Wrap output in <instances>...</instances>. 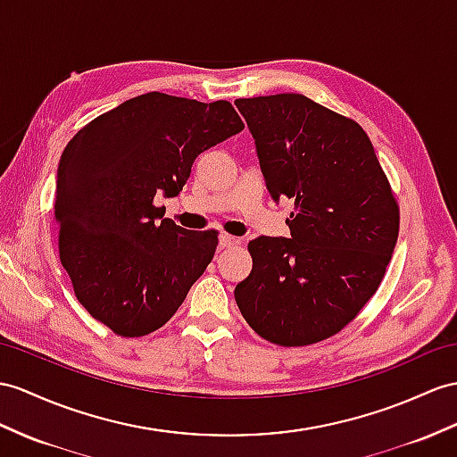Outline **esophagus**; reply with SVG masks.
Segmentation results:
<instances>
[{"instance_id": "1", "label": "esophagus", "mask_w": 457, "mask_h": 457, "mask_svg": "<svg viewBox=\"0 0 457 457\" xmlns=\"http://www.w3.org/2000/svg\"><path fill=\"white\" fill-rule=\"evenodd\" d=\"M219 244H220V248H232V246H238V244H240V238H237V237H230V235H220Z\"/></svg>"}]
</instances>
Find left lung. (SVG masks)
Segmentation results:
<instances>
[{"instance_id":"1","label":"left lung","mask_w":457,"mask_h":457,"mask_svg":"<svg viewBox=\"0 0 457 457\" xmlns=\"http://www.w3.org/2000/svg\"><path fill=\"white\" fill-rule=\"evenodd\" d=\"M235 104L267 190L295 202L291 238L250 240L252 271L235 288L237 304L258 336L281 347L324 341L384 279L399 232L392 186L354 120L296 93Z\"/></svg>"}]
</instances>
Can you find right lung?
<instances>
[{
    "label": "right lung",
    "mask_w": 457,
    "mask_h": 457,
    "mask_svg": "<svg viewBox=\"0 0 457 457\" xmlns=\"http://www.w3.org/2000/svg\"><path fill=\"white\" fill-rule=\"evenodd\" d=\"M227 100L147 93L95 118L63 149L55 184L60 262L75 296L121 337L162 328L217 250L154 197L182 192L197 154L242 131Z\"/></svg>",
    "instance_id": "right-lung-1"
}]
</instances>
